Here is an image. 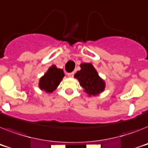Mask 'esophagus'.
<instances>
[{"label": "esophagus", "mask_w": 148, "mask_h": 148, "mask_svg": "<svg viewBox=\"0 0 148 148\" xmlns=\"http://www.w3.org/2000/svg\"><path fill=\"white\" fill-rule=\"evenodd\" d=\"M74 72H71V73H68V76L69 77H74Z\"/></svg>", "instance_id": "1"}]
</instances>
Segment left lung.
<instances>
[{
    "label": "left lung",
    "mask_w": 148,
    "mask_h": 148,
    "mask_svg": "<svg viewBox=\"0 0 148 148\" xmlns=\"http://www.w3.org/2000/svg\"><path fill=\"white\" fill-rule=\"evenodd\" d=\"M80 66L81 69L74 74V77L77 79L84 91L89 96H95L102 92L105 89V83L92 64L82 63Z\"/></svg>",
    "instance_id": "left-lung-1"
}]
</instances>
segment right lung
Masks as SVG:
<instances>
[{"mask_svg": "<svg viewBox=\"0 0 148 148\" xmlns=\"http://www.w3.org/2000/svg\"><path fill=\"white\" fill-rule=\"evenodd\" d=\"M64 74L62 69L53 64L39 80V88L46 92L51 93L56 90L61 83Z\"/></svg>", "mask_w": 148, "mask_h": 148, "instance_id": "add662e5", "label": "right lung"}]
</instances>
